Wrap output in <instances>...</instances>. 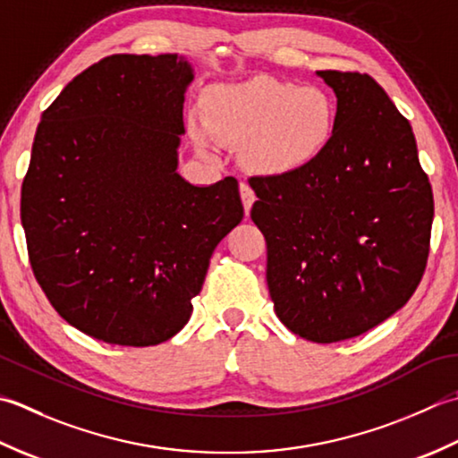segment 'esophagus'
<instances>
[{
    "mask_svg": "<svg viewBox=\"0 0 458 458\" xmlns=\"http://www.w3.org/2000/svg\"><path fill=\"white\" fill-rule=\"evenodd\" d=\"M239 190H241V199H242V208H245V213H249L250 211V208H253V203H255V191L250 190V185L249 183H245V182H241V185H239Z\"/></svg>",
    "mask_w": 458,
    "mask_h": 458,
    "instance_id": "1",
    "label": "esophagus"
}]
</instances>
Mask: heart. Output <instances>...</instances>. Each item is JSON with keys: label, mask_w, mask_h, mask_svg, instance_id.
<instances>
[{"label": "heart", "mask_w": 458, "mask_h": 458, "mask_svg": "<svg viewBox=\"0 0 458 458\" xmlns=\"http://www.w3.org/2000/svg\"><path fill=\"white\" fill-rule=\"evenodd\" d=\"M335 123V102L324 89L263 77L213 89L201 116H191L190 132L201 150H211L213 136L242 146L253 170L281 175L318 160L328 150Z\"/></svg>", "instance_id": "1"}]
</instances>
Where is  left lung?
Here are the masks:
<instances>
[{"instance_id": "left-lung-1", "label": "left lung", "mask_w": 458, "mask_h": 458, "mask_svg": "<svg viewBox=\"0 0 458 458\" xmlns=\"http://www.w3.org/2000/svg\"><path fill=\"white\" fill-rule=\"evenodd\" d=\"M338 123L301 172L250 177L267 239V284L288 330L342 342L395 314L421 281L433 191L411 124L369 74L316 71Z\"/></svg>"}]
</instances>
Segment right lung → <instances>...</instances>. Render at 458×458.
<instances>
[{
	"label": "right lung",
	"instance_id": "add662e5",
	"mask_svg": "<svg viewBox=\"0 0 458 458\" xmlns=\"http://www.w3.org/2000/svg\"><path fill=\"white\" fill-rule=\"evenodd\" d=\"M193 77L177 53L110 55L37 126L21 188L33 273L63 320L106 344L174 338L242 219L235 177L193 185L177 172Z\"/></svg>",
	"mask_w": 458,
	"mask_h": 458
}]
</instances>
